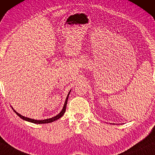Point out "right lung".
Returning a JSON list of instances; mask_svg holds the SVG:
<instances>
[{
    "mask_svg": "<svg viewBox=\"0 0 155 155\" xmlns=\"http://www.w3.org/2000/svg\"><path fill=\"white\" fill-rule=\"evenodd\" d=\"M70 92H69L68 96H67V98H66V100L65 101H64V106H63V109H62V110L61 111V113H60L59 114H58L57 115H55V116L51 117V118H48V119H45V120H34V119H31V118H29V117H26L25 116H23V115H21V114H18V113H17V111H16L15 110L12 109L14 111H15L16 113V114H17V115H18V117H20L21 118L24 120H26L28 122H33V123H35V124H46V123H49V122H54L55 120H57L58 119L61 118V117L63 116V115H64V112H65V110H66V107H67V102H68V97H69V94H70Z\"/></svg>",
    "mask_w": 155,
    "mask_h": 155,
    "instance_id": "right-lung-1",
    "label": "right lung"
}]
</instances>
